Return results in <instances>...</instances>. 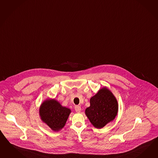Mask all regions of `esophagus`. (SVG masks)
I'll list each match as a JSON object with an SVG mask.
<instances>
[{
	"mask_svg": "<svg viewBox=\"0 0 158 158\" xmlns=\"http://www.w3.org/2000/svg\"><path fill=\"white\" fill-rule=\"evenodd\" d=\"M75 110L77 113H80L81 111V107L79 106H76L75 107Z\"/></svg>",
	"mask_w": 158,
	"mask_h": 158,
	"instance_id": "34e87169",
	"label": "esophagus"
}]
</instances>
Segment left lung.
I'll list each match as a JSON object with an SVG mask.
<instances>
[{
    "mask_svg": "<svg viewBox=\"0 0 158 158\" xmlns=\"http://www.w3.org/2000/svg\"><path fill=\"white\" fill-rule=\"evenodd\" d=\"M90 106L85 109V114L95 128H103L117 115V100L106 87H102L90 98Z\"/></svg>",
    "mask_w": 158,
    "mask_h": 158,
    "instance_id": "left-lung-1",
    "label": "left lung"
}]
</instances>
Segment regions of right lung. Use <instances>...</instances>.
<instances>
[{"instance_id": "1", "label": "right lung", "mask_w": 158, "mask_h": 158, "mask_svg": "<svg viewBox=\"0 0 158 158\" xmlns=\"http://www.w3.org/2000/svg\"><path fill=\"white\" fill-rule=\"evenodd\" d=\"M71 110L63 106L55 99H47L39 109V114L43 123L52 131L58 132L64 128Z\"/></svg>"}]
</instances>
